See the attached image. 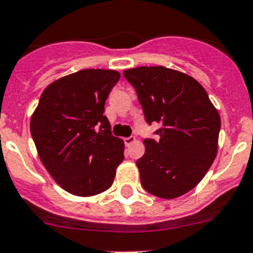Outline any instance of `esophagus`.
<instances>
[{"label":"esophagus","instance_id":"obj_1","mask_svg":"<svg viewBox=\"0 0 253 253\" xmlns=\"http://www.w3.org/2000/svg\"><path fill=\"white\" fill-rule=\"evenodd\" d=\"M124 142L126 146H130V145H133V143L136 142V137H133V136L126 137V138H124Z\"/></svg>","mask_w":253,"mask_h":253}]
</instances>
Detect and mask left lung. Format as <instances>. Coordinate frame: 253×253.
<instances>
[{
	"mask_svg": "<svg viewBox=\"0 0 253 253\" xmlns=\"http://www.w3.org/2000/svg\"><path fill=\"white\" fill-rule=\"evenodd\" d=\"M136 88L147 124L158 123L157 139L143 141L137 161L141 184L161 199H176L203 180L217 157L221 117L205 88L185 73L165 66L124 70Z\"/></svg>",
	"mask_w": 253,
	"mask_h": 253,
	"instance_id": "obj_1",
	"label": "left lung"
}]
</instances>
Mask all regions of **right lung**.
Here are the masks:
<instances>
[{"instance_id": "add662e5", "label": "right lung", "mask_w": 253, "mask_h": 253, "mask_svg": "<svg viewBox=\"0 0 253 253\" xmlns=\"http://www.w3.org/2000/svg\"><path fill=\"white\" fill-rule=\"evenodd\" d=\"M120 73L84 69L61 77L40 96L30 121L39 158L53 180L88 197L112 185L124 141L111 134L104 104Z\"/></svg>"}]
</instances>
